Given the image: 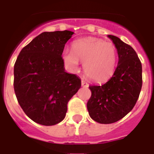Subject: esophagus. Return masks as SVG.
I'll use <instances>...</instances> for the list:
<instances>
[{
    "label": "esophagus",
    "mask_w": 154,
    "mask_h": 154,
    "mask_svg": "<svg viewBox=\"0 0 154 154\" xmlns=\"http://www.w3.org/2000/svg\"><path fill=\"white\" fill-rule=\"evenodd\" d=\"M82 86L88 87V86H89V84L87 83L85 81H84V80H82Z\"/></svg>",
    "instance_id": "34e87169"
}]
</instances>
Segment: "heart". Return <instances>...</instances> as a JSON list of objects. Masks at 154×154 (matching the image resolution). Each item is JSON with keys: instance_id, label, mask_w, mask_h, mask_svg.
Wrapping results in <instances>:
<instances>
[{"instance_id": "b5f03b06", "label": "heart", "mask_w": 154, "mask_h": 154, "mask_svg": "<svg viewBox=\"0 0 154 154\" xmlns=\"http://www.w3.org/2000/svg\"><path fill=\"white\" fill-rule=\"evenodd\" d=\"M62 58L68 67L74 71L79 69V61L83 62L85 75L96 82H103L115 72L117 51L111 42L89 37L75 41L72 51L65 50Z\"/></svg>"}]
</instances>
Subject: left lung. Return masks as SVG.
Masks as SVG:
<instances>
[{
    "label": "left lung",
    "instance_id": "8db88e82",
    "mask_svg": "<svg viewBox=\"0 0 154 154\" xmlns=\"http://www.w3.org/2000/svg\"><path fill=\"white\" fill-rule=\"evenodd\" d=\"M117 49L119 62L113 75L102 85H89V116L103 124L117 122L133 109L142 88V65L133 48L118 37L108 35Z\"/></svg>",
    "mask_w": 154,
    "mask_h": 154
}]
</instances>
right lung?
<instances>
[{
	"mask_svg": "<svg viewBox=\"0 0 154 154\" xmlns=\"http://www.w3.org/2000/svg\"><path fill=\"white\" fill-rule=\"evenodd\" d=\"M74 32H43L22 48L14 67L17 102L31 119L53 126L65 117L67 104L81 87V79L65 71V45Z\"/></svg>",
	"mask_w": 154,
	"mask_h": 154,
	"instance_id": "right-lung-1",
	"label": "right lung"
}]
</instances>
